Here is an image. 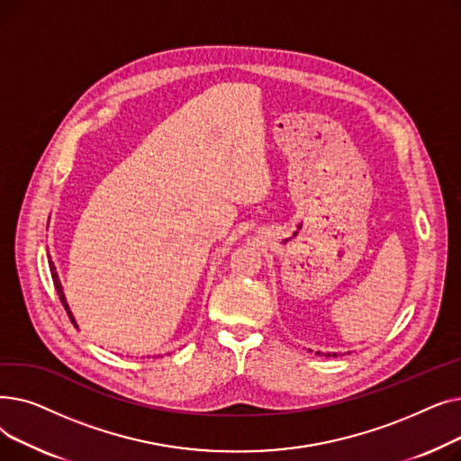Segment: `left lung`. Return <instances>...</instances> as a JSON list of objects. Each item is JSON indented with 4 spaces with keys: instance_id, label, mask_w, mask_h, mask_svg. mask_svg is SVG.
<instances>
[{
    "instance_id": "1",
    "label": "left lung",
    "mask_w": 461,
    "mask_h": 461,
    "mask_svg": "<svg viewBox=\"0 0 461 461\" xmlns=\"http://www.w3.org/2000/svg\"><path fill=\"white\" fill-rule=\"evenodd\" d=\"M320 355H321V353H320ZM327 357H330V355H329V353H327ZM334 357H336V353H334Z\"/></svg>"
}]
</instances>
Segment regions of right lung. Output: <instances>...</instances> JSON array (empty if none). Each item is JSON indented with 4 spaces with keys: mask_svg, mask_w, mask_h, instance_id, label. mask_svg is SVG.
Listing matches in <instances>:
<instances>
[{
    "mask_svg": "<svg viewBox=\"0 0 461 461\" xmlns=\"http://www.w3.org/2000/svg\"><path fill=\"white\" fill-rule=\"evenodd\" d=\"M48 265H50V273H52L54 287H56V292H58V295H59V301H61V304L65 306V310H67V313H68V318H70V321H72V323H75V318H72V312L68 310V304H67V299H65V294H63V287H61V282H59V278H58V273H56V265L52 263L50 256H48Z\"/></svg>",
    "mask_w": 461,
    "mask_h": 461,
    "instance_id": "obj_1",
    "label": "right lung"
}]
</instances>
